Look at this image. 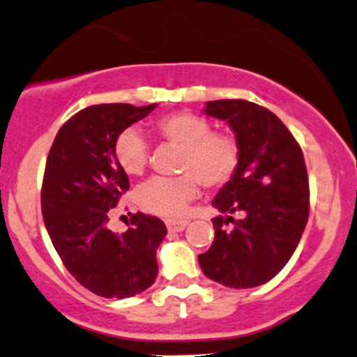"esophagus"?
<instances>
[{"instance_id": "obj_1", "label": "esophagus", "mask_w": 357, "mask_h": 357, "mask_svg": "<svg viewBox=\"0 0 357 357\" xmlns=\"http://www.w3.org/2000/svg\"><path fill=\"white\" fill-rule=\"evenodd\" d=\"M188 224H189L188 220H174V219L166 220V227H168L169 232H181L186 229Z\"/></svg>"}]
</instances>
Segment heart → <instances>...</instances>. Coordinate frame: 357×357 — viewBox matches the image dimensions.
I'll list each match as a JSON object with an SVG mask.
<instances>
[{
	"instance_id": "obj_1",
	"label": "heart",
	"mask_w": 357,
	"mask_h": 357,
	"mask_svg": "<svg viewBox=\"0 0 357 357\" xmlns=\"http://www.w3.org/2000/svg\"><path fill=\"white\" fill-rule=\"evenodd\" d=\"M211 121L192 112H173L155 121V133L181 146L176 178H153L135 192V201L151 214L176 218L199 192V184L219 189L232 181L241 165V145L231 132L211 130ZM114 158L126 176H142L150 150L137 130H123L114 143Z\"/></svg>"
}]
</instances>
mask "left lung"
I'll return each mask as SVG.
<instances>
[{
    "instance_id": "left-lung-1",
    "label": "left lung",
    "mask_w": 357,
    "mask_h": 357,
    "mask_svg": "<svg viewBox=\"0 0 357 357\" xmlns=\"http://www.w3.org/2000/svg\"><path fill=\"white\" fill-rule=\"evenodd\" d=\"M206 115L225 120L241 145V165L212 206L215 237L197 257L207 278L231 288L259 287L287 265L310 214L303 151L282 120L247 100H212ZM232 213H241L234 221ZM234 222L232 231L223 225Z\"/></svg>"
}]
</instances>
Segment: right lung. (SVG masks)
I'll use <instances>...</instances> for the list:
<instances>
[{"label":"right lung","mask_w":357,"mask_h":357,"mask_svg":"<svg viewBox=\"0 0 357 357\" xmlns=\"http://www.w3.org/2000/svg\"><path fill=\"white\" fill-rule=\"evenodd\" d=\"M156 103H102L80 110L61 126L44 171L40 207L62 264L80 285L103 298L145 291L158 275L156 249L166 225L155 215H132L128 231L107 227L112 209L130 188L114 158V143Z\"/></svg>","instance_id":"1"}]
</instances>
